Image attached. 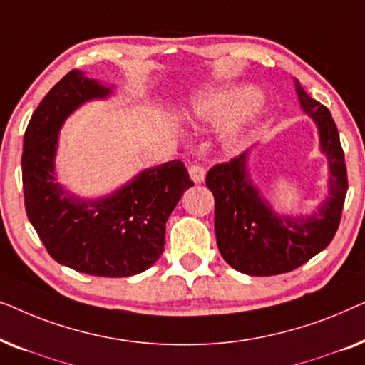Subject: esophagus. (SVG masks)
I'll use <instances>...</instances> for the list:
<instances>
[{"label":"esophagus","mask_w":365,"mask_h":365,"mask_svg":"<svg viewBox=\"0 0 365 365\" xmlns=\"http://www.w3.org/2000/svg\"><path fill=\"white\" fill-rule=\"evenodd\" d=\"M189 178L192 179L194 184H201L204 181V178H206V169L199 166V164H192V166L189 168Z\"/></svg>","instance_id":"obj_1"}]
</instances>
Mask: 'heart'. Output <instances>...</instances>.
Segmentation results:
<instances>
[{"label":"heart","instance_id":"1","mask_svg":"<svg viewBox=\"0 0 365 365\" xmlns=\"http://www.w3.org/2000/svg\"><path fill=\"white\" fill-rule=\"evenodd\" d=\"M261 94L251 84H227L199 94L189 106L187 121L199 128L224 124L219 143L224 151L234 153L249 141L259 123L256 103Z\"/></svg>","mask_w":365,"mask_h":365}]
</instances>
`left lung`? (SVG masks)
I'll return each mask as SVG.
<instances>
[{
    "mask_svg": "<svg viewBox=\"0 0 365 365\" xmlns=\"http://www.w3.org/2000/svg\"><path fill=\"white\" fill-rule=\"evenodd\" d=\"M299 106L316 124L319 149L327 161V194L306 214H282L274 209L251 178V151L214 166L206 176L216 212L217 247L229 266L247 276H276L294 271L329 246L336 234L347 171L336 123L326 106L304 91L294 79Z\"/></svg>",
    "mask_w": 365,
    "mask_h": 365,
    "instance_id": "obj_1",
    "label": "left lung"
}]
</instances>
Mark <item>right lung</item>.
<instances>
[{
    "label": "right lung",
    "mask_w": 365,
    "mask_h": 365,
    "mask_svg": "<svg viewBox=\"0 0 365 365\" xmlns=\"http://www.w3.org/2000/svg\"><path fill=\"white\" fill-rule=\"evenodd\" d=\"M114 84L74 69L34 109L23 141V191L29 222L49 256L98 277L146 271L164 251L166 221L194 182L181 161L143 169L109 194L86 197L58 181L59 133L74 111L114 96Z\"/></svg>",
    "instance_id": "1"
}]
</instances>
